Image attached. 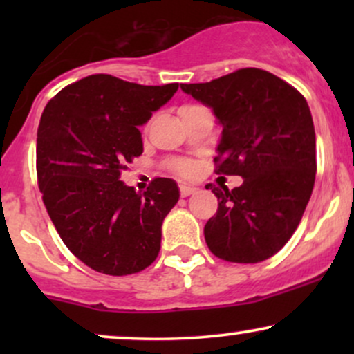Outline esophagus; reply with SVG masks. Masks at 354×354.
I'll return each mask as SVG.
<instances>
[{
    "mask_svg": "<svg viewBox=\"0 0 354 354\" xmlns=\"http://www.w3.org/2000/svg\"><path fill=\"white\" fill-rule=\"evenodd\" d=\"M196 186H191V185H181L180 186V191H181V196L183 198H186V196H189V194H193V193H196Z\"/></svg>",
    "mask_w": 354,
    "mask_h": 354,
    "instance_id": "34e87169",
    "label": "esophagus"
}]
</instances>
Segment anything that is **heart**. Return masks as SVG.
<instances>
[{
    "label": "heart",
    "mask_w": 354,
    "mask_h": 354,
    "mask_svg": "<svg viewBox=\"0 0 354 354\" xmlns=\"http://www.w3.org/2000/svg\"><path fill=\"white\" fill-rule=\"evenodd\" d=\"M174 169H176L180 174H183V176H189V174L194 173V165L191 163V161L181 160L174 163Z\"/></svg>",
    "instance_id": "obj_1"
}]
</instances>
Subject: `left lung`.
Listing matches in <instances>:
<instances>
[{"mask_svg": "<svg viewBox=\"0 0 354 354\" xmlns=\"http://www.w3.org/2000/svg\"><path fill=\"white\" fill-rule=\"evenodd\" d=\"M221 126L218 173L238 174L239 188H213L218 211L205 226L211 253L231 263H259L298 228L316 174V136L299 91L258 68L209 83L181 84Z\"/></svg>", "mask_w": 354, "mask_h": 354, "instance_id": "left-lung-1", "label": "left lung"}]
</instances>
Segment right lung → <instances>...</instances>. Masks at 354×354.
I'll return each instance as SVG.
<instances>
[{
	"label": "right lung",
	"instance_id": "right-lung-1",
	"mask_svg": "<svg viewBox=\"0 0 354 354\" xmlns=\"http://www.w3.org/2000/svg\"><path fill=\"white\" fill-rule=\"evenodd\" d=\"M176 91L178 83L143 86L91 75L44 108L36 138L44 206L68 250L98 273H138L160 253L163 219L180 200L178 185L158 178L140 193L120 174L143 153L138 128Z\"/></svg>",
	"mask_w": 354,
	"mask_h": 354
}]
</instances>
